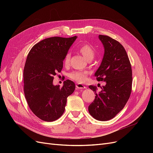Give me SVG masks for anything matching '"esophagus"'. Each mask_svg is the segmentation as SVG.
I'll list each match as a JSON object with an SVG mask.
<instances>
[{
    "label": "esophagus",
    "instance_id": "esophagus-1",
    "mask_svg": "<svg viewBox=\"0 0 153 153\" xmlns=\"http://www.w3.org/2000/svg\"><path fill=\"white\" fill-rule=\"evenodd\" d=\"M76 87L77 89H85V88H86L84 85L79 84V83H76Z\"/></svg>",
    "mask_w": 153,
    "mask_h": 153
}]
</instances>
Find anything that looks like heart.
Masks as SVG:
<instances>
[{"label": "heart", "mask_w": 153, "mask_h": 153, "mask_svg": "<svg viewBox=\"0 0 153 153\" xmlns=\"http://www.w3.org/2000/svg\"><path fill=\"white\" fill-rule=\"evenodd\" d=\"M79 52L84 57L87 61H91L95 56V50L94 48L89 44H82L78 48ZM71 54L67 53L64 59V64L68 66L70 61ZM89 72L87 71H74L69 74V77L74 81L77 82H84L85 81Z\"/></svg>", "instance_id": "heart-1"}]
</instances>
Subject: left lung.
Wrapping results in <instances>:
<instances>
[{
	"mask_svg": "<svg viewBox=\"0 0 153 153\" xmlns=\"http://www.w3.org/2000/svg\"><path fill=\"white\" fill-rule=\"evenodd\" d=\"M104 47V55L100 67L94 73L98 81L105 85L96 92L95 86L89 85L95 92L89 112L95 119L108 121L121 111L131 94L132 70L127 53L123 45L107 36L99 35Z\"/></svg>",
	"mask_w": 153,
	"mask_h": 153,
	"instance_id": "obj_1",
	"label": "left lung"
}]
</instances>
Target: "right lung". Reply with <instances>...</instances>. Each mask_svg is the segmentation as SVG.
Masks as SVG:
<instances>
[{
    "label": "right lung",
    "instance_id": "add662e5",
    "mask_svg": "<svg viewBox=\"0 0 153 153\" xmlns=\"http://www.w3.org/2000/svg\"><path fill=\"white\" fill-rule=\"evenodd\" d=\"M76 36L52 37L36 44L27 55L24 69V94L29 108L37 117L51 122L63 114L67 98L75 89L66 80L62 87L53 84V76L61 71L65 55Z\"/></svg>",
    "mask_w": 153,
    "mask_h": 153
}]
</instances>
